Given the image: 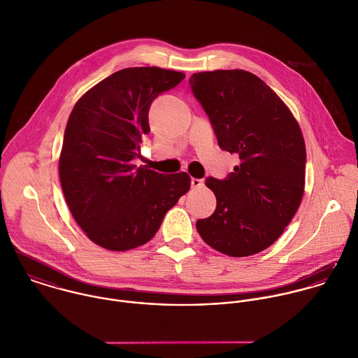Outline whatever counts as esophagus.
<instances>
[{
  "label": "esophagus",
  "mask_w": 358,
  "mask_h": 358,
  "mask_svg": "<svg viewBox=\"0 0 358 358\" xmlns=\"http://www.w3.org/2000/svg\"><path fill=\"white\" fill-rule=\"evenodd\" d=\"M205 184H203V180H201V178H192L191 180V187L194 188V189H198V188H202Z\"/></svg>",
  "instance_id": "34e87169"
}]
</instances>
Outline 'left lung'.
<instances>
[{
  "label": "left lung",
  "mask_w": 358,
  "mask_h": 358,
  "mask_svg": "<svg viewBox=\"0 0 358 358\" xmlns=\"http://www.w3.org/2000/svg\"><path fill=\"white\" fill-rule=\"evenodd\" d=\"M189 84L220 148L241 160L225 180L206 178L217 206L210 217L196 221V229L227 256L256 255L282 235L301 202V130L284 101L253 73H194Z\"/></svg>",
  "instance_id": "obj_1"
}]
</instances>
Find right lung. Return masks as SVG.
<instances>
[{
  "instance_id": "add662e5",
  "label": "right lung",
  "mask_w": 358,
  "mask_h": 358,
  "mask_svg": "<svg viewBox=\"0 0 358 358\" xmlns=\"http://www.w3.org/2000/svg\"><path fill=\"white\" fill-rule=\"evenodd\" d=\"M185 74L127 68L113 73L74 105L59 156V178L73 218L101 248L124 252L150 241L164 215L191 188L187 173L137 167L149 133L152 101Z\"/></svg>"
}]
</instances>
